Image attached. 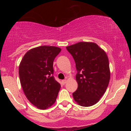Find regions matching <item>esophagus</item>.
<instances>
[{
    "label": "esophagus",
    "mask_w": 131,
    "mask_h": 131,
    "mask_svg": "<svg viewBox=\"0 0 131 131\" xmlns=\"http://www.w3.org/2000/svg\"><path fill=\"white\" fill-rule=\"evenodd\" d=\"M67 79H63V80L61 81V82H62L63 84H65L66 82H67Z\"/></svg>",
    "instance_id": "obj_1"
}]
</instances>
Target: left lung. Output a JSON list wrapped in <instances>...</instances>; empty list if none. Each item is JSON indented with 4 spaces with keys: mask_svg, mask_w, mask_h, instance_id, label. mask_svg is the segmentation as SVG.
Wrapping results in <instances>:
<instances>
[{
    "mask_svg": "<svg viewBox=\"0 0 131 131\" xmlns=\"http://www.w3.org/2000/svg\"><path fill=\"white\" fill-rule=\"evenodd\" d=\"M76 63L78 87L73 94L79 105L91 106L105 94L110 79L109 61L104 50L92 42H80L67 47Z\"/></svg>",
    "mask_w": 131,
    "mask_h": 131,
    "instance_id": "1",
    "label": "left lung"
}]
</instances>
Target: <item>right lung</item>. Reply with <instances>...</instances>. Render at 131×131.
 Wrapping results in <instances>:
<instances>
[{"mask_svg": "<svg viewBox=\"0 0 131 131\" xmlns=\"http://www.w3.org/2000/svg\"><path fill=\"white\" fill-rule=\"evenodd\" d=\"M61 50L55 46L37 47L28 50L19 63V79L24 93L39 109L49 108L56 101L61 85L52 76L53 63Z\"/></svg>", "mask_w": 131, "mask_h": 131, "instance_id": "add662e5", "label": "right lung"}]
</instances>
